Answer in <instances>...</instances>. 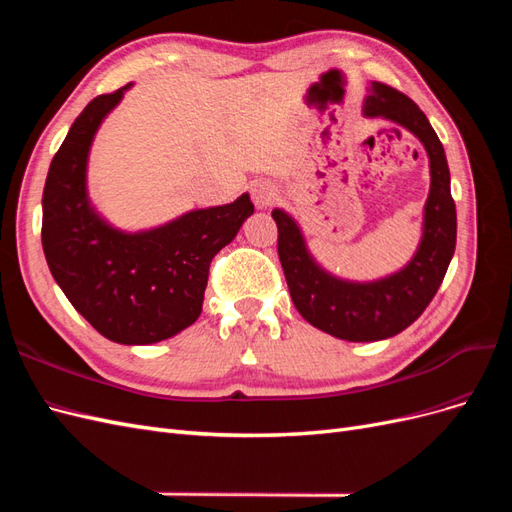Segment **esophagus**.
Masks as SVG:
<instances>
[{"label": "esophagus", "instance_id": "1", "mask_svg": "<svg viewBox=\"0 0 512 512\" xmlns=\"http://www.w3.org/2000/svg\"><path fill=\"white\" fill-rule=\"evenodd\" d=\"M252 198L256 207H269L273 200L277 198V188L271 183V181H256L252 185Z\"/></svg>", "mask_w": 512, "mask_h": 512}]
</instances>
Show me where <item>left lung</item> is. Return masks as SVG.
Segmentation results:
<instances>
[{"label":"left lung","mask_w":512,"mask_h":512,"mask_svg":"<svg viewBox=\"0 0 512 512\" xmlns=\"http://www.w3.org/2000/svg\"><path fill=\"white\" fill-rule=\"evenodd\" d=\"M367 117H384L410 130L429 156L431 188L423 237L408 265L376 282H346L324 271L307 252L303 232L290 215L275 209L277 254L297 312L316 329L346 342H378L408 329L436 297L457 241V211L444 147L429 119L408 96L371 83Z\"/></svg>","instance_id":"obj_1"}]
</instances>
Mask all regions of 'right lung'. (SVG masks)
Masks as SVG:
<instances>
[{
  "instance_id": "1",
  "label": "right lung",
  "mask_w": 512,
  "mask_h": 512,
  "mask_svg": "<svg viewBox=\"0 0 512 512\" xmlns=\"http://www.w3.org/2000/svg\"><path fill=\"white\" fill-rule=\"evenodd\" d=\"M126 89L91 100L55 153L42 194V247L55 282L91 327L111 342L147 346L196 322L211 260L254 205L243 194L141 232L104 222L87 196V158Z\"/></svg>"
}]
</instances>
